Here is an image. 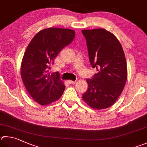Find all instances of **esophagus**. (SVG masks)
Returning <instances> with one entry per match:
<instances>
[{
    "mask_svg": "<svg viewBox=\"0 0 147 147\" xmlns=\"http://www.w3.org/2000/svg\"><path fill=\"white\" fill-rule=\"evenodd\" d=\"M68 82H69V84H75L76 82V81H72V80H68Z\"/></svg>",
    "mask_w": 147,
    "mask_h": 147,
    "instance_id": "1",
    "label": "esophagus"
}]
</instances>
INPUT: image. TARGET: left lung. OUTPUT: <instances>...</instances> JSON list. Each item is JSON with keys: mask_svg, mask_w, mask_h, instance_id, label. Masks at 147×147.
<instances>
[{"mask_svg": "<svg viewBox=\"0 0 147 147\" xmlns=\"http://www.w3.org/2000/svg\"><path fill=\"white\" fill-rule=\"evenodd\" d=\"M90 65L98 73L87 79L89 87L83 100L95 109H107L115 103L127 78L126 59L116 37L104 29L82 30Z\"/></svg>", "mask_w": 147, "mask_h": 147, "instance_id": "obj_1", "label": "left lung"}]
</instances>
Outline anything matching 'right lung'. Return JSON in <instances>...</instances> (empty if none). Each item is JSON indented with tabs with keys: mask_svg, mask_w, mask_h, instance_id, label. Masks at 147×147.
<instances>
[{
	"mask_svg": "<svg viewBox=\"0 0 147 147\" xmlns=\"http://www.w3.org/2000/svg\"><path fill=\"white\" fill-rule=\"evenodd\" d=\"M75 37L72 29L51 28L39 31L28 45L21 65L23 83L33 99L45 105L59 99L65 86L60 74L48 69L61 51Z\"/></svg>",
	"mask_w": 147,
	"mask_h": 147,
	"instance_id": "right-lung-1",
	"label": "right lung"
}]
</instances>
